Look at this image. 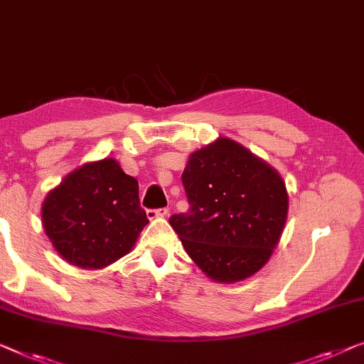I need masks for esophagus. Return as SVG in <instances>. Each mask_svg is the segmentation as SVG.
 <instances>
[{"instance_id":"34e87169","label":"esophagus","mask_w":364,"mask_h":364,"mask_svg":"<svg viewBox=\"0 0 364 364\" xmlns=\"http://www.w3.org/2000/svg\"><path fill=\"white\" fill-rule=\"evenodd\" d=\"M167 213H169V208H149L146 212L147 218H149V220H154V218H159V217H166Z\"/></svg>"}]
</instances>
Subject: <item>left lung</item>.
<instances>
[{
	"label": "left lung",
	"mask_w": 364,
	"mask_h": 364,
	"mask_svg": "<svg viewBox=\"0 0 364 364\" xmlns=\"http://www.w3.org/2000/svg\"><path fill=\"white\" fill-rule=\"evenodd\" d=\"M188 212L169 223L208 277L236 282L269 261L287 218L279 173L235 141L195 151L182 173Z\"/></svg>",
	"instance_id": "obj_1"
}]
</instances>
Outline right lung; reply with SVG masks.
I'll list each match as a JSON object with an SVG mask.
<instances>
[{"mask_svg":"<svg viewBox=\"0 0 364 364\" xmlns=\"http://www.w3.org/2000/svg\"><path fill=\"white\" fill-rule=\"evenodd\" d=\"M147 223L138 181L114 159L68 173L42 205L46 235L65 261L83 269H102L128 255Z\"/></svg>","mask_w":364,"mask_h":364,"instance_id":"add662e5","label":"right lung"}]
</instances>
